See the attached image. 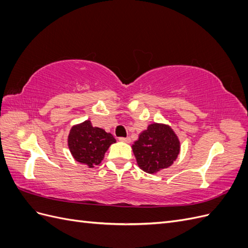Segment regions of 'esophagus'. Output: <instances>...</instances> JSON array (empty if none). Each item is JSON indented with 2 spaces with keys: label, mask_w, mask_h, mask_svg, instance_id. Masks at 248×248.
<instances>
[{
  "label": "esophagus",
  "mask_w": 248,
  "mask_h": 248,
  "mask_svg": "<svg viewBox=\"0 0 248 248\" xmlns=\"http://www.w3.org/2000/svg\"><path fill=\"white\" fill-rule=\"evenodd\" d=\"M119 140L124 141V142H130L131 141L130 138H119Z\"/></svg>",
  "instance_id": "1"
}]
</instances>
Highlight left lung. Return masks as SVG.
<instances>
[{
	"label": "left lung",
	"instance_id": "8db88e82",
	"mask_svg": "<svg viewBox=\"0 0 248 248\" xmlns=\"http://www.w3.org/2000/svg\"><path fill=\"white\" fill-rule=\"evenodd\" d=\"M139 167L149 174L170 167L180 152V141L170 126L151 124L132 145Z\"/></svg>",
	"mask_w": 248,
	"mask_h": 248
}]
</instances>
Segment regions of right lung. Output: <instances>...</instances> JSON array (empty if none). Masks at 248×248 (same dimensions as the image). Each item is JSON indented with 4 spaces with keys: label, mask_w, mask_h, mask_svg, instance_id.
Here are the masks:
<instances>
[{
    "label": "right lung",
    "mask_w": 248,
    "mask_h": 248,
    "mask_svg": "<svg viewBox=\"0 0 248 248\" xmlns=\"http://www.w3.org/2000/svg\"><path fill=\"white\" fill-rule=\"evenodd\" d=\"M114 142L116 140L110 133L93 127L89 120L73 126L68 137V146L74 159L90 168L98 166Z\"/></svg>",
    "instance_id": "right-lung-1"
}]
</instances>
